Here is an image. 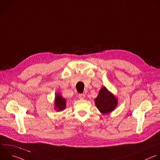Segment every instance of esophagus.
<instances>
[{
  "label": "esophagus",
  "mask_w": 160,
  "mask_h": 160,
  "mask_svg": "<svg viewBox=\"0 0 160 160\" xmlns=\"http://www.w3.org/2000/svg\"><path fill=\"white\" fill-rule=\"evenodd\" d=\"M78 98L81 100H83L85 98V95L84 94H79L78 95Z\"/></svg>",
  "instance_id": "1"
}]
</instances>
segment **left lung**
I'll list each match as a JSON object with an SVG mask.
<instances>
[{"mask_svg":"<svg viewBox=\"0 0 160 160\" xmlns=\"http://www.w3.org/2000/svg\"><path fill=\"white\" fill-rule=\"evenodd\" d=\"M95 104L101 114H108L116 108L118 100L107 88L103 87L99 90L97 97L95 98Z\"/></svg>","mask_w":160,"mask_h":160,"instance_id":"left-lung-1","label":"left lung"}]
</instances>
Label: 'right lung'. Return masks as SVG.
I'll use <instances>...</instances> for the list:
<instances>
[{"mask_svg": "<svg viewBox=\"0 0 160 160\" xmlns=\"http://www.w3.org/2000/svg\"><path fill=\"white\" fill-rule=\"evenodd\" d=\"M67 99L63 98L59 93H57L54 100V109L56 111H63L67 106Z\"/></svg>", "mask_w": 160, "mask_h": 160, "instance_id": "obj_1", "label": "right lung"}]
</instances>
